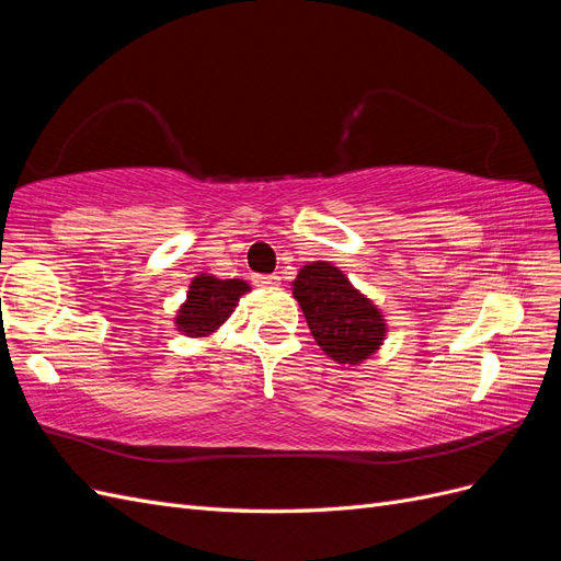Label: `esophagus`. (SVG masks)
Returning a JSON list of instances; mask_svg holds the SVG:
<instances>
[{
    "instance_id": "obj_1",
    "label": "esophagus",
    "mask_w": 561,
    "mask_h": 561,
    "mask_svg": "<svg viewBox=\"0 0 561 561\" xmlns=\"http://www.w3.org/2000/svg\"><path fill=\"white\" fill-rule=\"evenodd\" d=\"M252 283L257 287H276L280 283L278 276H252Z\"/></svg>"
}]
</instances>
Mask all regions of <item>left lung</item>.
Segmentation results:
<instances>
[{"instance_id":"obj_1","label":"left lung","mask_w":561,"mask_h":561,"mask_svg":"<svg viewBox=\"0 0 561 561\" xmlns=\"http://www.w3.org/2000/svg\"><path fill=\"white\" fill-rule=\"evenodd\" d=\"M293 295L316 344L339 365H360L375 355L388 332L381 309L355 287L342 268L309 262L293 280Z\"/></svg>"}]
</instances>
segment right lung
<instances>
[{
	"label": "right lung",
	"instance_id": "right-lung-1",
	"mask_svg": "<svg viewBox=\"0 0 561 561\" xmlns=\"http://www.w3.org/2000/svg\"><path fill=\"white\" fill-rule=\"evenodd\" d=\"M250 293V285L241 278L219 280L213 274L192 278L186 299L178 309L175 330L192 339H206L225 325L239 299Z\"/></svg>",
	"mask_w": 561,
	"mask_h": 561
}]
</instances>
